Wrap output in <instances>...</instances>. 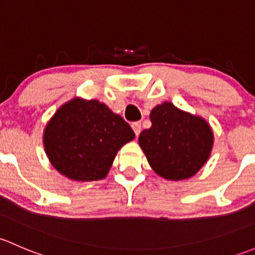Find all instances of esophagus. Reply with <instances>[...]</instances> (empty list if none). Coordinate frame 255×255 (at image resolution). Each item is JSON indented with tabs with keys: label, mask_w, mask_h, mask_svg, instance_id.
Instances as JSON below:
<instances>
[{
	"label": "esophagus",
	"mask_w": 255,
	"mask_h": 255,
	"mask_svg": "<svg viewBox=\"0 0 255 255\" xmlns=\"http://www.w3.org/2000/svg\"><path fill=\"white\" fill-rule=\"evenodd\" d=\"M131 127H132V130H133V132L136 133V136L141 132V123L140 122L132 123V124H131Z\"/></svg>",
	"instance_id": "obj_1"
}]
</instances>
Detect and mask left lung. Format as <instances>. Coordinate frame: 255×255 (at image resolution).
<instances>
[{"instance_id":"left-lung-1","label":"left lung","mask_w":255,"mask_h":255,"mask_svg":"<svg viewBox=\"0 0 255 255\" xmlns=\"http://www.w3.org/2000/svg\"><path fill=\"white\" fill-rule=\"evenodd\" d=\"M151 128L138 136V143L152 169L168 180L193 177L206 163L214 133L206 120L183 112L169 102L149 114Z\"/></svg>"}]
</instances>
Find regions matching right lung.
Here are the masks:
<instances>
[{"mask_svg": "<svg viewBox=\"0 0 255 255\" xmlns=\"http://www.w3.org/2000/svg\"><path fill=\"white\" fill-rule=\"evenodd\" d=\"M135 138L120 115L104 103L73 98L60 107L44 130V148L57 172L92 182L108 174L118 151Z\"/></svg>", "mask_w": 255, "mask_h": 255, "instance_id": "obj_1", "label": "right lung"}]
</instances>
